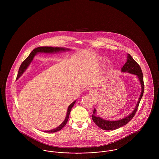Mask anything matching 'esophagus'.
<instances>
[{
  "label": "esophagus",
  "mask_w": 159,
  "mask_h": 159,
  "mask_svg": "<svg viewBox=\"0 0 159 159\" xmlns=\"http://www.w3.org/2000/svg\"><path fill=\"white\" fill-rule=\"evenodd\" d=\"M90 93H94V91L91 90V91H90Z\"/></svg>",
  "instance_id": "34e87169"
}]
</instances>
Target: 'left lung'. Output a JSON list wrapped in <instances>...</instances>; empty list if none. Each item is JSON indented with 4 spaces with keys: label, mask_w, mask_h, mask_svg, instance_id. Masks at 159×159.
Wrapping results in <instances>:
<instances>
[{
    "label": "left lung",
    "mask_w": 159,
    "mask_h": 159,
    "mask_svg": "<svg viewBox=\"0 0 159 159\" xmlns=\"http://www.w3.org/2000/svg\"><path fill=\"white\" fill-rule=\"evenodd\" d=\"M121 72L128 73L136 75L141 85V91L140 96L138 98L136 106L134 109V110L132 111V113H130L126 117L122 118L121 119H119V120H109L104 119L100 116H97L96 115L97 110L95 108H94L93 114L92 115V120L98 127H99L100 129L105 130H114L117 129L126 125L129 121H130L136 113L139 103L140 102V100L144 93V86L143 76L142 70L141 69V67H139V66L137 64L136 61H135V60L132 58V57L129 54H127V61L125 63V64L123 66V67L121 68Z\"/></svg>",
    "instance_id": "1"
}]
</instances>
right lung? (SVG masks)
Wrapping results in <instances>:
<instances>
[{"label":"right lung","instance_id":"right-lung-1","mask_svg":"<svg viewBox=\"0 0 159 159\" xmlns=\"http://www.w3.org/2000/svg\"><path fill=\"white\" fill-rule=\"evenodd\" d=\"M71 49H70L69 48H63V47H51V46H42V47L41 46V47H38V48H35L30 53L29 56L25 59V61L21 64L20 67L19 68V71H18V75H17L16 80H18L22 76L24 72H25L26 69L29 67V65L32 62L35 56L37 55V54H39V53L53 54V53H57V52L68 51H71ZM75 103H76V100L73 102L68 106L66 118H65L64 120L62 122V123L61 124H60L57 127H56L55 129H53L50 130H46V131L45 130L44 132H47V133H54V132H58V131L61 130L66 125V124L68 121L69 115H70V111L71 110V108H73V107L74 106Z\"/></svg>","mask_w":159,"mask_h":159}]
</instances>
